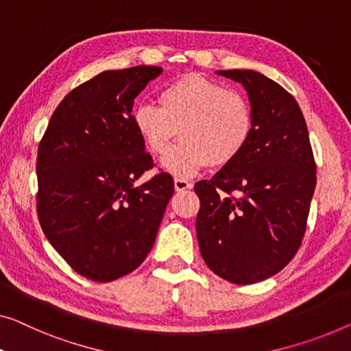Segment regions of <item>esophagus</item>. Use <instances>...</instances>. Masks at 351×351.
I'll use <instances>...</instances> for the list:
<instances>
[{
  "label": "esophagus",
  "instance_id": "obj_1",
  "mask_svg": "<svg viewBox=\"0 0 351 351\" xmlns=\"http://www.w3.org/2000/svg\"><path fill=\"white\" fill-rule=\"evenodd\" d=\"M191 187H192V182L191 181L184 180V178H175V189L178 192L187 191V189H191Z\"/></svg>",
  "mask_w": 351,
  "mask_h": 351
}]
</instances>
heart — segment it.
<instances>
[{"label":"heart","instance_id":"1","mask_svg":"<svg viewBox=\"0 0 351 351\" xmlns=\"http://www.w3.org/2000/svg\"><path fill=\"white\" fill-rule=\"evenodd\" d=\"M132 121L153 156H165L177 134L183 142L162 162L178 178L192 176L206 165L227 167L247 148L255 118L249 99L216 80L186 74L159 94V107L142 104Z\"/></svg>","mask_w":351,"mask_h":351}]
</instances>
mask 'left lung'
<instances>
[{
  "label": "left lung",
  "instance_id": "1",
  "mask_svg": "<svg viewBox=\"0 0 351 351\" xmlns=\"http://www.w3.org/2000/svg\"><path fill=\"white\" fill-rule=\"evenodd\" d=\"M243 83L255 129L239 158L198 181L197 238L208 268L238 285L290 263L306 233L317 184L309 132L295 97L255 71H219Z\"/></svg>",
  "mask_w": 351,
  "mask_h": 351
}]
</instances>
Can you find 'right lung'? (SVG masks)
<instances>
[{
	"label": "right lung",
	"mask_w": 351,
	"mask_h": 351,
	"mask_svg": "<svg viewBox=\"0 0 351 351\" xmlns=\"http://www.w3.org/2000/svg\"><path fill=\"white\" fill-rule=\"evenodd\" d=\"M158 66L106 71L74 88L51 114L38 148L42 232L75 273L110 282L153 247L173 178L135 181L154 162L132 121L134 99Z\"/></svg>",
	"instance_id": "obj_1"
}]
</instances>
